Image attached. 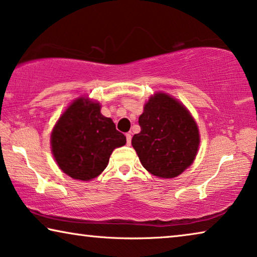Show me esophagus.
Masks as SVG:
<instances>
[{"label":"esophagus","mask_w":257,"mask_h":257,"mask_svg":"<svg viewBox=\"0 0 257 257\" xmlns=\"http://www.w3.org/2000/svg\"><path fill=\"white\" fill-rule=\"evenodd\" d=\"M125 137H127V144L130 145V143H132V134L127 133L125 134Z\"/></svg>","instance_id":"1"}]
</instances>
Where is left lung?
<instances>
[{
  "instance_id": "left-lung-1",
  "label": "left lung",
  "mask_w": 257,
  "mask_h": 257,
  "mask_svg": "<svg viewBox=\"0 0 257 257\" xmlns=\"http://www.w3.org/2000/svg\"><path fill=\"white\" fill-rule=\"evenodd\" d=\"M132 144L142 165L159 178H175L196 157L200 134L186 107L165 93L153 95L139 118Z\"/></svg>"
}]
</instances>
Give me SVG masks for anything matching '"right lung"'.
Instances as JSON below:
<instances>
[{
  "label": "right lung",
  "mask_w": 257,
  "mask_h": 257,
  "mask_svg": "<svg viewBox=\"0 0 257 257\" xmlns=\"http://www.w3.org/2000/svg\"><path fill=\"white\" fill-rule=\"evenodd\" d=\"M112 118L100 113V105L79 98L68 107L53 129L52 152L57 165L76 180L97 178L115 148L125 144Z\"/></svg>",
  "instance_id": "obj_1"
}]
</instances>
